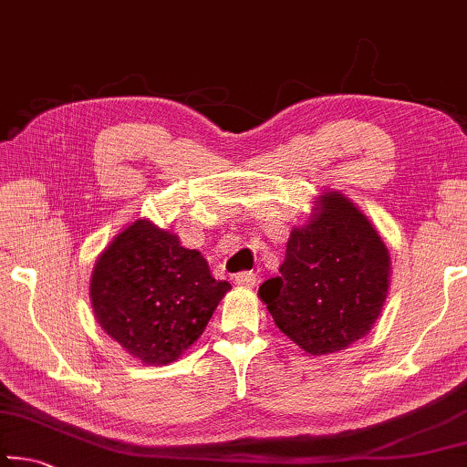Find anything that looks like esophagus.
I'll return each instance as SVG.
<instances>
[{"instance_id":"obj_1","label":"esophagus","mask_w":467,"mask_h":467,"mask_svg":"<svg viewBox=\"0 0 467 467\" xmlns=\"http://www.w3.org/2000/svg\"><path fill=\"white\" fill-rule=\"evenodd\" d=\"M255 282H257V278L253 272H239L234 275V284H239V286H243V288H253L255 286Z\"/></svg>"}]
</instances>
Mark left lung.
Listing matches in <instances>:
<instances>
[{"label": "left lung", "mask_w": 467, "mask_h": 467, "mask_svg": "<svg viewBox=\"0 0 467 467\" xmlns=\"http://www.w3.org/2000/svg\"><path fill=\"white\" fill-rule=\"evenodd\" d=\"M389 288V251L339 192L319 197L290 233L278 278L259 286L275 326L306 354L339 352L367 336Z\"/></svg>", "instance_id": "left-lung-1"}]
</instances>
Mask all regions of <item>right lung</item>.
Here are the masks:
<instances>
[{"label": "right lung", "mask_w": 467, "mask_h": 467, "mask_svg": "<svg viewBox=\"0 0 467 467\" xmlns=\"http://www.w3.org/2000/svg\"><path fill=\"white\" fill-rule=\"evenodd\" d=\"M231 284L212 278L200 251L150 220H136L100 253L90 278L94 317L144 365L177 360Z\"/></svg>", "instance_id": "right-lung-1"}]
</instances>
